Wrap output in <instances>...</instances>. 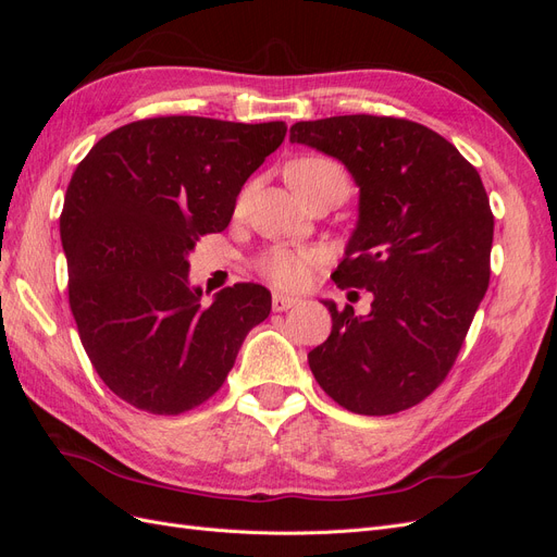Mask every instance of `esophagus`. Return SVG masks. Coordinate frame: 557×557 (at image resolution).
Returning a JSON list of instances; mask_svg holds the SVG:
<instances>
[{
  "label": "esophagus",
  "mask_w": 557,
  "mask_h": 557,
  "mask_svg": "<svg viewBox=\"0 0 557 557\" xmlns=\"http://www.w3.org/2000/svg\"><path fill=\"white\" fill-rule=\"evenodd\" d=\"M299 301H301L299 297H290V295H283V293H274V297H272V309H274V311H288V309L297 307Z\"/></svg>",
  "instance_id": "1"
}]
</instances>
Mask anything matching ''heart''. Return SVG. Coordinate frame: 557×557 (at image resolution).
Instances as JSON below:
<instances>
[{"mask_svg":"<svg viewBox=\"0 0 557 557\" xmlns=\"http://www.w3.org/2000/svg\"><path fill=\"white\" fill-rule=\"evenodd\" d=\"M288 178L301 199L318 193L320 188H325V185L348 183L346 172L339 164L320 156L295 160L288 166ZM313 262H315V252L309 248H272L258 260V269L267 281H272L276 285V288L297 290L309 281Z\"/></svg>","mask_w":557,"mask_h":557,"instance_id":"obj_1","label":"heart"}]
</instances>
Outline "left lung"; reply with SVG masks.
I'll return each mask as SVG.
<instances>
[{
  "instance_id": "1",
  "label": "left lung",
  "mask_w": 557,
  "mask_h": 557,
  "mask_svg": "<svg viewBox=\"0 0 557 557\" xmlns=\"http://www.w3.org/2000/svg\"><path fill=\"white\" fill-rule=\"evenodd\" d=\"M290 141L339 160L360 188L332 278L374 295L367 315L323 301L332 332L309 352L311 372L352 413L409 409L450 372L491 281L495 218L481 176L442 134L404 117L295 123Z\"/></svg>"
}]
</instances>
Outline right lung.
Instances as JSON below:
<instances>
[{
	"label": "right lung",
	"mask_w": 557,
	"mask_h": 557,
	"mask_svg": "<svg viewBox=\"0 0 557 557\" xmlns=\"http://www.w3.org/2000/svg\"><path fill=\"white\" fill-rule=\"evenodd\" d=\"M285 132L281 121L148 117L107 134L76 166L60 215L70 307L95 372L132 407H199L272 311L258 283L201 305L188 256L201 234L230 225L244 183Z\"/></svg>",
	"instance_id": "add662e5"
}]
</instances>
